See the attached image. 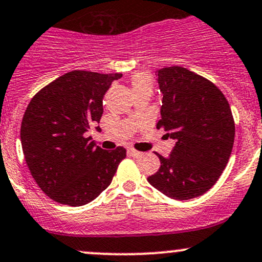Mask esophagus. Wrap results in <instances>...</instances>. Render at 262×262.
Masks as SVG:
<instances>
[{"mask_svg": "<svg viewBox=\"0 0 262 262\" xmlns=\"http://www.w3.org/2000/svg\"><path fill=\"white\" fill-rule=\"evenodd\" d=\"M128 154L132 155V157H133V158H139V157H142V155H143V153H140V151H138V150H136V149H133V148H129L128 149Z\"/></svg>", "mask_w": 262, "mask_h": 262, "instance_id": "obj_1", "label": "esophagus"}]
</instances>
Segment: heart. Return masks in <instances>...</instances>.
I'll list each match as a JSON object with an SVG mask.
<instances>
[{
	"mask_svg": "<svg viewBox=\"0 0 262 262\" xmlns=\"http://www.w3.org/2000/svg\"><path fill=\"white\" fill-rule=\"evenodd\" d=\"M130 87L133 93L142 91H149L151 92L153 89V82H151L150 76L145 72H137L133 74L130 79Z\"/></svg>",
	"mask_w": 262,
	"mask_h": 262,
	"instance_id": "heart-1",
	"label": "heart"
}]
</instances>
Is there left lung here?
I'll use <instances>...</instances> for the list:
<instances>
[{
  "label": "left lung",
  "mask_w": 262,
  "mask_h": 262,
  "mask_svg": "<svg viewBox=\"0 0 262 262\" xmlns=\"http://www.w3.org/2000/svg\"><path fill=\"white\" fill-rule=\"evenodd\" d=\"M164 128L175 140L169 157L157 154L160 168L148 177L157 190L175 200L200 196L217 182L231 154L235 125L225 96L210 80L186 68L155 72Z\"/></svg>",
  "instance_id": "left-lung-1"
}]
</instances>
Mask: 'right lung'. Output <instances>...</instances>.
<instances>
[{
  "label": "right lung",
  "mask_w": 262,
  "mask_h": 262,
  "mask_svg": "<svg viewBox=\"0 0 262 262\" xmlns=\"http://www.w3.org/2000/svg\"><path fill=\"white\" fill-rule=\"evenodd\" d=\"M120 77L72 71L31 99L21 124L22 149L33 179L52 200L82 206L111 185L125 149L104 150L85 133L99 129L103 97Z\"/></svg>",
  "instance_id": "obj_1"
}]
</instances>
